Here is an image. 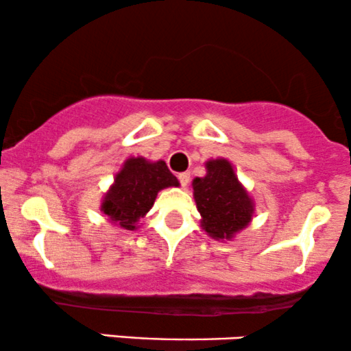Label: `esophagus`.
<instances>
[{
	"label": "esophagus",
	"instance_id": "obj_1",
	"mask_svg": "<svg viewBox=\"0 0 351 351\" xmlns=\"http://www.w3.org/2000/svg\"><path fill=\"white\" fill-rule=\"evenodd\" d=\"M179 182L182 187H185V185L191 182V174H189V172H182V174H179Z\"/></svg>",
	"mask_w": 351,
	"mask_h": 351
}]
</instances>
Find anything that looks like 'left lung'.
Wrapping results in <instances>:
<instances>
[{"instance_id":"1","label":"left lung","mask_w":351,"mask_h":351,"mask_svg":"<svg viewBox=\"0 0 351 351\" xmlns=\"http://www.w3.org/2000/svg\"><path fill=\"white\" fill-rule=\"evenodd\" d=\"M207 176L192 182L202 228L213 240H232L250 225L254 204L226 159H210Z\"/></svg>"}]
</instances>
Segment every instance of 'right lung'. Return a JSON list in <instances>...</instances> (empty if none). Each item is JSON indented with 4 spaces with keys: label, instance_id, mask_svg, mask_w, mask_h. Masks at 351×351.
Instances as JSON below:
<instances>
[{
    "label": "right lung",
    "instance_id": "1",
    "mask_svg": "<svg viewBox=\"0 0 351 351\" xmlns=\"http://www.w3.org/2000/svg\"><path fill=\"white\" fill-rule=\"evenodd\" d=\"M179 180L169 171L164 160L130 158L101 200V212L111 223L125 230H136V223L154 205L158 192L177 187Z\"/></svg>",
    "mask_w": 351,
    "mask_h": 351
}]
</instances>
